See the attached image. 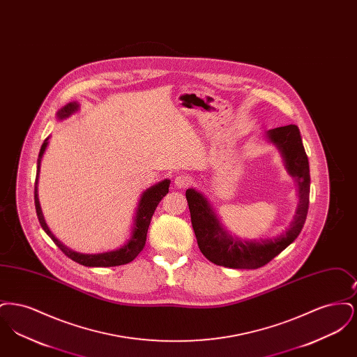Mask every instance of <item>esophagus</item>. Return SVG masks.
Wrapping results in <instances>:
<instances>
[{
	"label": "esophagus",
	"instance_id": "obj_1",
	"mask_svg": "<svg viewBox=\"0 0 357 357\" xmlns=\"http://www.w3.org/2000/svg\"><path fill=\"white\" fill-rule=\"evenodd\" d=\"M192 183V178L187 174H179L176 178H175V186L181 187V188H185L188 187Z\"/></svg>",
	"mask_w": 357,
	"mask_h": 357
}]
</instances>
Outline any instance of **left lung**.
<instances>
[{
	"mask_svg": "<svg viewBox=\"0 0 357 357\" xmlns=\"http://www.w3.org/2000/svg\"><path fill=\"white\" fill-rule=\"evenodd\" d=\"M268 136L280 147L289 172L296 176L298 182L300 204L296 218L291 222L288 231L280 237L261 242H242L226 234L204 197L195 190L188 188L186 191L187 204L199 250L215 265L230 269H258L287 249L304 227L309 208L310 172L300 130L296 124H289L271 130Z\"/></svg>",
	"mask_w": 357,
	"mask_h": 357,
	"instance_id": "obj_1",
	"label": "left lung"
}]
</instances>
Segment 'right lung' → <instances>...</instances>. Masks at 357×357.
Masks as SVG:
<instances>
[{"instance_id": "1", "label": "right lung", "mask_w": 357, "mask_h": 357, "mask_svg": "<svg viewBox=\"0 0 357 357\" xmlns=\"http://www.w3.org/2000/svg\"><path fill=\"white\" fill-rule=\"evenodd\" d=\"M77 109V104L76 102H69L64 108H61L59 111V116L60 118H67L73 111ZM48 144V139H45V142L41 146V150L38 153V159H37V174H36V182H34V206H36V213L38 217V221L41 227L45 230V233L52 238V241L56 243V246L67 255L70 259H73L75 262L84 265V266H92V268H109V266H119L131 262L132 259H135L136 255H139L144 245H146V237H147V231H149V226L153 218V211L156 208V206L163 199V197L169 192V187H170V181H163L158 185L146 190L139 201L137 206V211H136L135 227H134V233L131 239L118 250L115 252H108V253H102V255H80L76 252L69 250L68 248H66L59 239H56L54 236L52 234L47 226V223L44 221L43 213H41V207L38 202V195H37V182H38V172H40V163H41V158L43 153L47 149Z\"/></svg>"}]
</instances>
